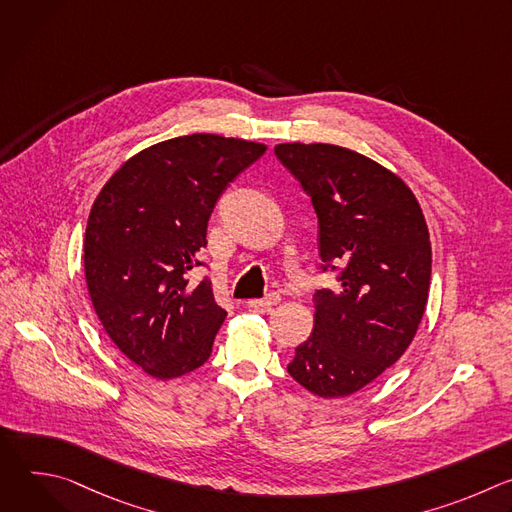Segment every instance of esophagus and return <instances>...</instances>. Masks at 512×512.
<instances>
[{"label": "esophagus", "mask_w": 512, "mask_h": 512, "mask_svg": "<svg viewBox=\"0 0 512 512\" xmlns=\"http://www.w3.org/2000/svg\"><path fill=\"white\" fill-rule=\"evenodd\" d=\"M279 294H275V291H273V294H267L265 298H261V300H249L247 304L251 306V308H255V310H271L273 306H277L279 304Z\"/></svg>", "instance_id": "obj_1"}]
</instances>
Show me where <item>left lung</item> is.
Segmentation results:
<instances>
[{"label": "left lung", "mask_w": 512, "mask_h": 512, "mask_svg": "<svg viewBox=\"0 0 512 512\" xmlns=\"http://www.w3.org/2000/svg\"><path fill=\"white\" fill-rule=\"evenodd\" d=\"M318 214L326 271L336 289L314 294V332L287 373L324 399L373 383L409 348L425 312L431 243L411 188L375 160L332 143H277Z\"/></svg>", "instance_id": "obj_1"}]
</instances>
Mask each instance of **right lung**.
<instances>
[{"instance_id": "1", "label": "right lung", "mask_w": 512, "mask_h": 512, "mask_svg": "<svg viewBox=\"0 0 512 512\" xmlns=\"http://www.w3.org/2000/svg\"><path fill=\"white\" fill-rule=\"evenodd\" d=\"M267 145L214 133L160 141L101 188L85 233V277L113 344L168 381L206 362L227 312L188 271L206 247L210 212Z\"/></svg>"}]
</instances>
